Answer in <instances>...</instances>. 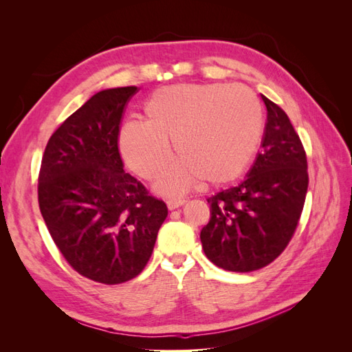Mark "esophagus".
I'll return each mask as SVG.
<instances>
[{"mask_svg": "<svg viewBox=\"0 0 352 352\" xmlns=\"http://www.w3.org/2000/svg\"><path fill=\"white\" fill-rule=\"evenodd\" d=\"M185 204V199H180V198H172L167 201V207L168 210H176L179 207H182Z\"/></svg>", "mask_w": 352, "mask_h": 352, "instance_id": "obj_1", "label": "esophagus"}]
</instances>
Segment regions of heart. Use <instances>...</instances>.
I'll list each match as a JSON object with an SVG mask.
<instances>
[{"label": "heart", "mask_w": 352, "mask_h": 352, "mask_svg": "<svg viewBox=\"0 0 352 352\" xmlns=\"http://www.w3.org/2000/svg\"><path fill=\"white\" fill-rule=\"evenodd\" d=\"M145 122L129 120L119 131L126 164L154 180L172 160L179 162L160 180L166 195L185 194L201 179L223 185L241 177L264 136L265 117L257 95L243 85L179 83L146 100Z\"/></svg>", "instance_id": "obj_1"}]
</instances>
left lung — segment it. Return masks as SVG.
<instances>
[{
  "instance_id": "1",
  "label": "left lung",
  "mask_w": 352,
  "mask_h": 352,
  "mask_svg": "<svg viewBox=\"0 0 352 352\" xmlns=\"http://www.w3.org/2000/svg\"><path fill=\"white\" fill-rule=\"evenodd\" d=\"M267 109L261 151L238 186L210 197L211 217L201 230L207 258L247 273L274 261L292 239L304 208L307 155L289 117L261 95Z\"/></svg>"
}]
</instances>
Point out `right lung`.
Returning a JSON list of instances; mask_svg holds the SVG:
<instances>
[{
	"mask_svg": "<svg viewBox=\"0 0 352 352\" xmlns=\"http://www.w3.org/2000/svg\"><path fill=\"white\" fill-rule=\"evenodd\" d=\"M136 91H100L69 116L51 135L38 177L41 214L63 257L105 285L144 270L167 217L164 201L123 170L120 122Z\"/></svg>",
	"mask_w": 352,
	"mask_h": 352,
	"instance_id": "obj_1",
	"label": "right lung"
}]
</instances>
